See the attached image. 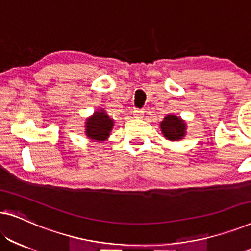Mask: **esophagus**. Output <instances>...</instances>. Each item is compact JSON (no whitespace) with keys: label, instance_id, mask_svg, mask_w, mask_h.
<instances>
[{"label":"esophagus","instance_id":"34e87169","mask_svg":"<svg viewBox=\"0 0 251 251\" xmlns=\"http://www.w3.org/2000/svg\"><path fill=\"white\" fill-rule=\"evenodd\" d=\"M133 116L137 119H142L144 116V112L142 109H135V111H133Z\"/></svg>","mask_w":251,"mask_h":251}]
</instances>
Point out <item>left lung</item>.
Returning a JSON list of instances; mask_svg holds the SVG:
<instances>
[{
    "mask_svg": "<svg viewBox=\"0 0 251 251\" xmlns=\"http://www.w3.org/2000/svg\"><path fill=\"white\" fill-rule=\"evenodd\" d=\"M160 128L164 138L171 142H177L186 136V122L175 114H168L161 121Z\"/></svg>",
    "mask_w": 251,
    "mask_h": 251,
    "instance_id": "obj_1",
    "label": "left lung"
}]
</instances>
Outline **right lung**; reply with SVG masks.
Listing matches in <instances>:
<instances>
[{
  "mask_svg": "<svg viewBox=\"0 0 251 251\" xmlns=\"http://www.w3.org/2000/svg\"><path fill=\"white\" fill-rule=\"evenodd\" d=\"M113 126H114V120L105 112V109H97L94 114L85 120L84 133L89 139L104 142L111 135Z\"/></svg>",
  "mask_w": 251,
  "mask_h": 251,
  "instance_id": "obj_1",
  "label": "right lung"
}]
</instances>
